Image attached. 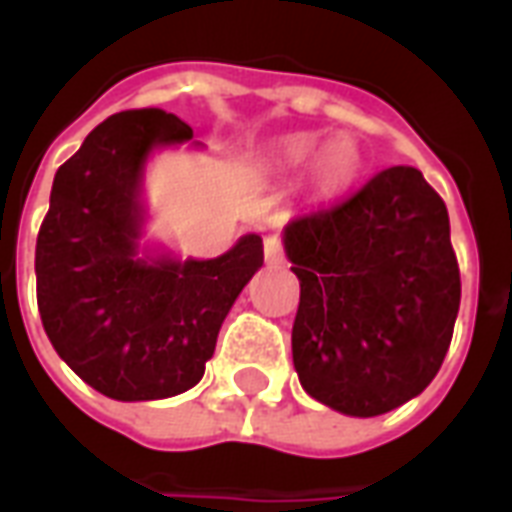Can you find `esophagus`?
Instances as JSON below:
<instances>
[{
    "mask_svg": "<svg viewBox=\"0 0 512 512\" xmlns=\"http://www.w3.org/2000/svg\"><path fill=\"white\" fill-rule=\"evenodd\" d=\"M263 249H265V263H271V265L284 263V244H281L279 233H268L263 241Z\"/></svg>",
    "mask_w": 512,
    "mask_h": 512,
    "instance_id": "obj_1",
    "label": "esophagus"
}]
</instances>
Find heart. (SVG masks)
<instances>
[{"label": "heart", "mask_w": 512, "mask_h": 512, "mask_svg": "<svg viewBox=\"0 0 512 512\" xmlns=\"http://www.w3.org/2000/svg\"><path fill=\"white\" fill-rule=\"evenodd\" d=\"M279 170H297L308 164V183L319 196H335L356 183L364 170V154L353 135H335L321 143L316 132H295L273 148Z\"/></svg>", "instance_id": "heart-1"}]
</instances>
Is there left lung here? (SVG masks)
<instances>
[{"instance_id":"left-lung-1","label":"left lung","mask_w":512,"mask_h":512,"mask_svg":"<svg viewBox=\"0 0 512 512\" xmlns=\"http://www.w3.org/2000/svg\"><path fill=\"white\" fill-rule=\"evenodd\" d=\"M284 249L300 279L292 361L308 396L377 417L420 396L460 311L449 212L414 167H388L329 209L295 217Z\"/></svg>"}]
</instances>
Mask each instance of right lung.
<instances>
[{
    "label": "right lung",
    "mask_w": 512,
    "mask_h": 512,
    "mask_svg": "<svg viewBox=\"0 0 512 512\" xmlns=\"http://www.w3.org/2000/svg\"><path fill=\"white\" fill-rule=\"evenodd\" d=\"M191 138L162 108L108 116L55 172L36 236L44 332L90 388L116 401L193 388L233 300L263 265L257 233L215 260L138 257L148 154Z\"/></svg>",
    "instance_id": "right-lung-1"
}]
</instances>
